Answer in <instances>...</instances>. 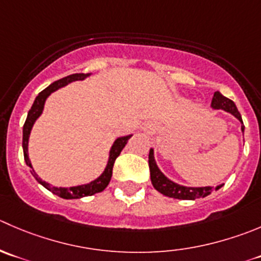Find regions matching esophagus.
<instances>
[{"mask_svg": "<svg viewBox=\"0 0 261 261\" xmlns=\"http://www.w3.org/2000/svg\"><path fill=\"white\" fill-rule=\"evenodd\" d=\"M146 127H148V128H149V130H151V127H150V126H146Z\"/></svg>", "mask_w": 261, "mask_h": 261, "instance_id": "1", "label": "esophagus"}]
</instances>
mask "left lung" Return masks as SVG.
<instances>
[{"label":"left lung","instance_id":"8db88e82","mask_svg":"<svg viewBox=\"0 0 261 261\" xmlns=\"http://www.w3.org/2000/svg\"><path fill=\"white\" fill-rule=\"evenodd\" d=\"M212 107H213L214 110H223L226 111V112H229L231 115H233L234 117L242 123L241 131L244 133L245 126L244 122H242V117L241 115H240L239 110H237L236 105H234L231 99H228V98H226L224 95H222L219 92H216L213 95V99H212ZM149 169H150V179L154 189H155L156 191L161 192V194L168 196V198L181 199V200H195V199L205 198L209 194H212L213 191H217V190L221 189V187L223 186V185H219V186L217 187H187L178 184H174L173 181L167 178V177L162 173L161 169L158 168V166H156L155 163V159H154L153 149H150V151H149Z\"/></svg>","mask_w":261,"mask_h":261}]
</instances>
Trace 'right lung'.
Masks as SVG:
<instances>
[{
  "instance_id": "obj_1",
  "label": "right lung",
  "mask_w": 261,
  "mask_h": 261,
  "mask_svg": "<svg viewBox=\"0 0 261 261\" xmlns=\"http://www.w3.org/2000/svg\"><path fill=\"white\" fill-rule=\"evenodd\" d=\"M89 75L90 74L69 75V76L62 77V79L52 83L49 87H47L44 90H42V92L38 94V97L35 98L32 108H30L29 112H28L27 121H25L24 127H22V150H24L25 163H27V166L32 169L33 176L37 178V181L39 182L40 185H43L45 189L49 190V191H52L53 194H56L57 196H60V198H62V199H80V198H84V196H90V195H94V194H97V192L103 191V190L108 186V184H110V181H111V177H112L113 164H115L116 158L120 155V153L122 151V149L125 148V145L127 144L128 139L133 136V135L122 136V138H118L117 140L113 143L112 148H111L110 158H108V163H107V167H106L105 172H103V173L100 174L97 179L89 182V184L80 185V186H74V187H56V186H50L48 182L42 181V179L37 176L35 171L33 169L32 163H30L29 155H28V141H29V135H30V131H32L33 125H34V122L37 121V118L42 115L45 99H47L48 95H49L52 92H55V90L65 87V85H67L69 83H71V82H76V80H84L85 77H88Z\"/></svg>"
}]
</instances>
